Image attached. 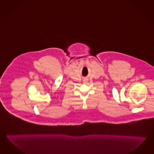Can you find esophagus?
<instances>
[{"instance_id": "esophagus-1", "label": "esophagus", "mask_w": 154, "mask_h": 154, "mask_svg": "<svg viewBox=\"0 0 154 154\" xmlns=\"http://www.w3.org/2000/svg\"><path fill=\"white\" fill-rule=\"evenodd\" d=\"M88 82V80L86 79H84L83 80V82H84V83H86Z\"/></svg>"}]
</instances>
